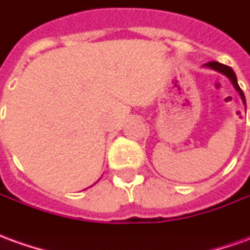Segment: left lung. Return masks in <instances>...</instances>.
Wrapping results in <instances>:
<instances>
[{
  "label": "left lung",
  "mask_w": 250,
  "mask_h": 250,
  "mask_svg": "<svg viewBox=\"0 0 250 250\" xmlns=\"http://www.w3.org/2000/svg\"><path fill=\"white\" fill-rule=\"evenodd\" d=\"M206 66H207V67H210V69H214V70L219 71V73H222V74H225V76L228 77L229 80L231 81V83H233V86L235 88V90L240 93L241 99H242V101H244V104H247V101H245V96H244V92L241 90L240 85H238V83H237V77H235V73L233 71V69H231L230 66H226V64L219 63V62H208V63H206Z\"/></svg>",
  "instance_id": "1"
}]
</instances>
